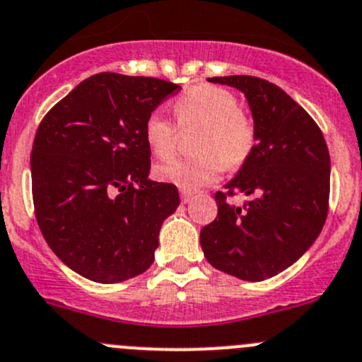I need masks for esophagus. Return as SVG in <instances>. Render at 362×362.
<instances>
[{"mask_svg": "<svg viewBox=\"0 0 362 362\" xmlns=\"http://www.w3.org/2000/svg\"><path fill=\"white\" fill-rule=\"evenodd\" d=\"M180 196H182V202L184 203H189L192 199V196H194V192L191 191H180Z\"/></svg>", "mask_w": 362, "mask_h": 362, "instance_id": "1", "label": "esophagus"}]
</instances>
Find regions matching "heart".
<instances>
[{
    "label": "heart",
    "mask_w": 362,
    "mask_h": 362,
    "mask_svg": "<svg viewBox=\"0 0 362 362\" xmlns=\"http://www.w3.org/2000/svg\"><path fill=\"white\" fill-rule=\"evenodd\" d=\"M182 129L202 127L189 159L173 160L156 168L157 178L191 191L217 180L224 168H238L251 156L256 129L251 118L238 110L237 97L214 84H198L173 103ZM145 138L153 156L166 160L178 150V127L159 111L145 124Z\"/></svg>",
    "instance_id": "obj_1"
}]
</instances>
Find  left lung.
<instances>
[{"label":"left lung","instance_id":"left-lung-1","mask_svg":"<svg viewBox=\"0 0 362 362\" xmlns=\"http://www.w3.org/2000/svg\"><path fill=\"white\" fill-rule=\"evenodd\" d=\"M240 90L251 107L256 143L237 177L216 192L217 217L199 233L212 267L263 281L296 263L324 228L331 157L320 127L274 83L252 76L212 77ZM250 196L242 207L227 196Z\"/></svg>","mask_w":362,"mask_h":362}]
</instances>
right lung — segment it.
Returning a JSON list of instances; mask_svg holds the SVG:
<instances>
[{"label":"right lung","instance_id":"obj_1","mask_svg":"<svg viewBox=\"0 0 362 362\" xmlns=\"http://www.w3.org/2000/svg\"><path fill=\"white\" fill-rule=\"evenodd\" d=\"M180 86L100 72L40 122L31 150L35 217L49 247L95 283H120L153 263L177 185L153 182L146 118Z\"/></svg>","mask_w":362,"mask_h":362}]
</instances>
